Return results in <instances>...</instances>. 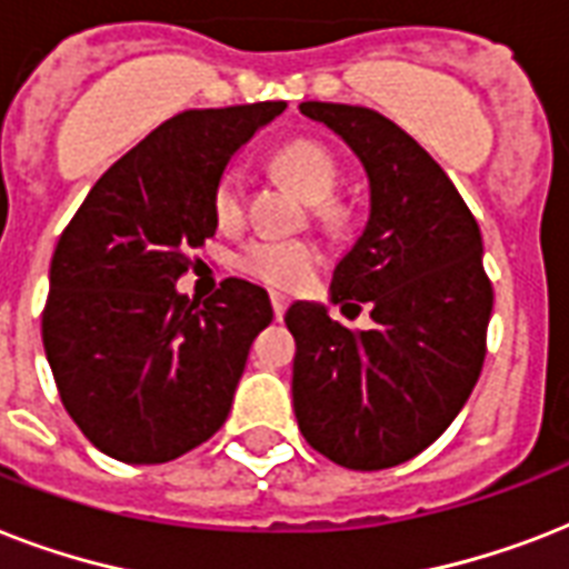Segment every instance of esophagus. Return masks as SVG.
Segmentation results:
<instances>
[{"label": "esophagus", "instance_id": "obj_1", "mask_svg": "<svg viewBox=\"0 0 569 569\" xmlns=\"http://www.w3.org/2000/svg\"><path fill=\"white\" fill-rule=\"evenodd\" d=\"M271 307H274V316H277V321H280L286 316L289 298H286V295H280V292H271Z\"/></svg>", "mask_w": 569, "mask_h": 569}]
</instances>
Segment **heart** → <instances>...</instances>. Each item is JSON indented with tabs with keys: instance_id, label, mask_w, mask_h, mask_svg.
Segmentation results:
<instances>
[{
	"instance_id": "b5f03b06",
	"label": "heart",
	"mask_w": 569,
	"mask_h": 569,
	"mask_svg": "<svg viewBox=\"0 0 569 569\" xmlns=\"http://www.w3.org/2000/svg\"><path fill=\"white\" fill-rule=\"evenodd\" d=\"M277 171L283 173L303 200L325 203L337 191L339 168L333 156L316 141H292L274 156ZM212 212L221 227H232L244 214V180L239 171H227L214 182ZM319 248L303 239H280V236H253L236 253V266L244 274L257 277L268 286L295 289L310 280L319 266Z\"/></svg>"
}]
</instances>
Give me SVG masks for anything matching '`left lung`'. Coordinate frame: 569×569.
<instances>
[{
  "label": "left lung",
  "mask_w": 569,
  "mask_h": 569,
  "mask_svg": "<svg viewBox=\"0 0 569 569\" xmlns=\"http://www.w3.org/2000/svg\"><path fill=\"white\" fill-rule=\"evenodd\" d=\"M301 114L337 132L369 180V218L333 268L330 301L369 303L375 328L348 330L316 301L286 310L298 428L339 467H398L455 422L485 366L493 286L481 230L389 118L342 102H301Z\"/></svg>",
  "instance_id": "1"
}]
</instances>
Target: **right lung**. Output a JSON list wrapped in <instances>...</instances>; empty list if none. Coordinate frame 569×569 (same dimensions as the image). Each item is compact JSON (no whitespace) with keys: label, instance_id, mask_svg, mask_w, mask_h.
Returning <instances> with one entry per match:
<instances>
[{"label":"right lung","instance_id":"obj_1","mask_svg":"<svg viewBox=\"0 0 569 569\" xmlns=\"http://www.w3.org/2000/svg\"><path fill=\"white\" fill-rule=\"evenodd\" d=\"M286 102L194 109L164 120L102 173L58 239L43 348L67 413L123 463H164L223 425L250 342L271 325L266 289L230 277L177 292L214 236V182Z\"/></svg>","mask_w":569,"mask_h":569}]
</instances>
